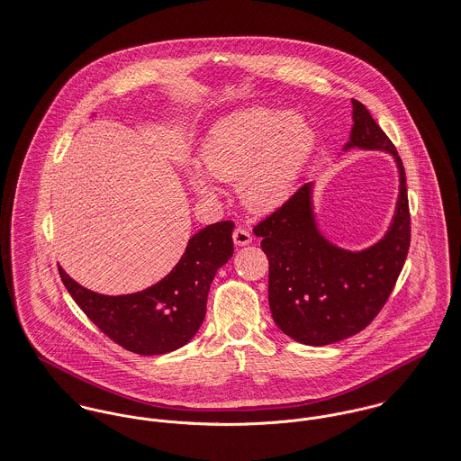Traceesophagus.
<instances>
[{
	"instance_id": "obj_1",
	"label": "esophagus",
	"mask_w": 461,
	"mask_h": 461,
	"mask_svg": "<svg viewBox=\"0 0 461 461\" xmlns=\"http://www.w3.org/2000/svg\"><path fill=\"white\" fill-rule=\"evenodd\" d=\"M251 240H253V237H251V233H249L248 230L237 228V230L233 231V242H235V246H248V244H251Z\"/></svg>"
}]
</instances>
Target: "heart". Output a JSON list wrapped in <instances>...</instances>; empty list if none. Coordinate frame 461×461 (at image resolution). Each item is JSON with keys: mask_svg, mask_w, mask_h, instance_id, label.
Masks as SVG:
<instances>
[{"mask_svg": "<svg viewBox=\"0 0 461 461\" xmlns=\"http://www.w3.org/2000/svg\"><path fill=\"white\" fill-rule=\"evenodd\" d=\"M313 144L315 133L304 115L248 106L212 124L199 148V160L213 180L239 182L246 208L271 213L294 192ZM207 177L188 171V185L195 194L212 197L215 188Z\"/></svg>", "mask_w": 461, "mask_h": 461, "instance_id": "heart-1", "label": "heart"}]
</instances>
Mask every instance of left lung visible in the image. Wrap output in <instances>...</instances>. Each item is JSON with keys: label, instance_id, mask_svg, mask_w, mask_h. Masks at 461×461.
<instances>
[{"label": "left lung", "instance_id": "left-lung-1", "mask_svg": "<svg viewBox=\"0 0 461 461\" xmlns=\"http://www.w3.org/2000/svg\"><path fill=\"white\" fill-rule=\"evenodd\" d=\"M344 151H384L399 171V195L381 240L362 251L330 242L313 213V184L303 185L273 215L257 224L269 258V306L277 328L306 346H328L360 333L379 313L404 266L410 248V210L402 162L357 99Z\"/></svg>", "mask_w": 461, "mask_h": 461}]
</instances>
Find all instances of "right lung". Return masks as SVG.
<instances>
[{"instance_id":"1","label":"right lung","mask_w":461,"mask_h":461,"mask_svg":"<svg viewBox=\"0 0 461 461\" xmlns=\"http://www.w3.org/2000/svg\"><path fill=\"white\" fill-rule=\"evenodd\" d=\"M233 228L231 221H221L199 230L173 271L135 294H97L60 266L59 273L77 304L108 339L135 355H166L184 348L203 324L210 285L233 255Z\"/></svg>"}]
</instances>
